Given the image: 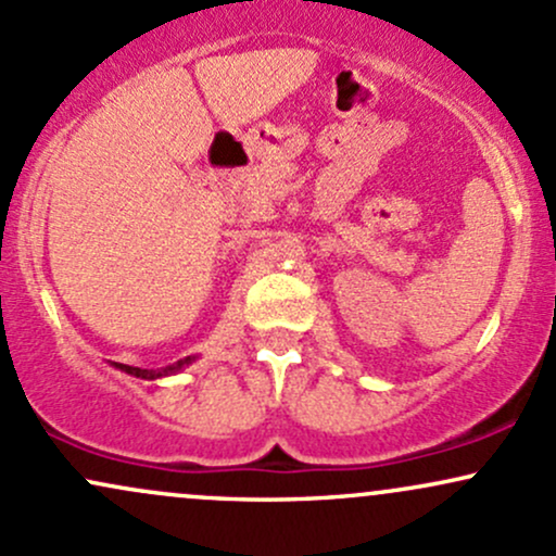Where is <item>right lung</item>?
<instances>
[{
	"label": "right lung",
	"instance_id": "right-lung-1",
	"mask_svg": "<svg viewBox=\"0 0 556 556\" xmlns=\"http://www.w3.org/2000/svg\"><path fill=\"white\" fill-rule=\"evenodd\" d=\"M195 358H198V355H188V358H182V361L172 363V366H167V368H162V371H149V368H136V366H125V363H114V361H112V366H114V368H119V371L130 374V376H138V379H162V376L177 374V371H180V368H185V366H190V363H193Z\"/></svg>",
	"mask_w": 556,
	"mask_h": 556
}]
</instances>
